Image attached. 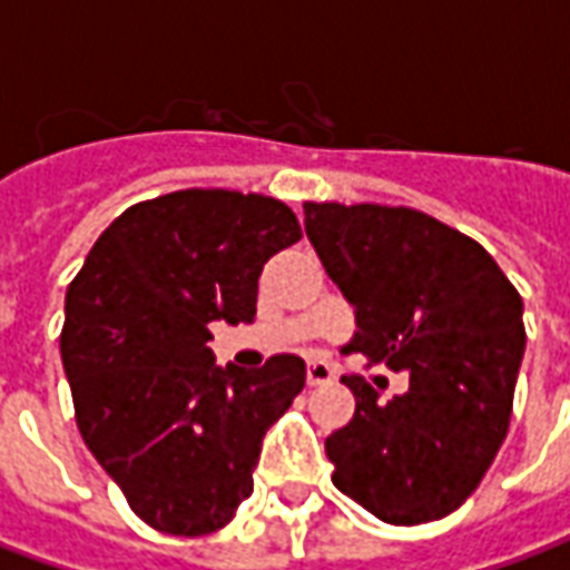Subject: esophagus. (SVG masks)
<instances>
[{"instance_id": "obj_1", "label": "esophagus", "mask_w": 570, "mask_h": 570, "mask_svg": "<svg viewBox=\"0 0 570 570\" xmlns=\"http://www.w3.org/2000/svg\"><path fill=\"white\" fill-rule=\"evenodd\" d=\"M335 382V372L330 363H321V360H311L308 363V384H330Z\"/></svg>"}]
</instances>
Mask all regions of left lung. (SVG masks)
Listing matches in <instances>:
<instances>
[{
    "label": "left lung",
    "instance_id": "obj_1",
    "mask_svg": "<svg viewBox=\"0 0 570 570\" xmlns=\"http://www.w3.org/2000/svg\"><path fill=\"white\" fill-rule=\"evenodd\" d=\"M305 232L354 305L347 351L409 372L387 403L363 375L342 379L357 409L326 436L335 489L391 525L454 513L510 428L522 296L473 237L412 207L305 200Z\"/></svg>",
    "mask_w": 570,
    "mask_h": 570
}]
</instances>
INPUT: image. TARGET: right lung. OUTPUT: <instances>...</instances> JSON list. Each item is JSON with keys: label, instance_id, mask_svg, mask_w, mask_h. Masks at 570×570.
Here are the masks:
<instances>
[{"label": "right lung", "instance_id": "right-lung-1", "mask_svg": "<svg viewBox=\"0 0 570 570\" xmlns=\"http://www.w3.org/2000/svg\"><path fill=\"white\" fill-rule=\"evenodd\" d=\"M302 228L284 200L179 188L97 237L67 289L60 357L85 445L146 525L225 528L253 491L265 430L305 387V360L219 370L210 323L256 317L259 274Z\"/></svg>", "mask_w": 570, "mask_h": 570}]
</instances>
